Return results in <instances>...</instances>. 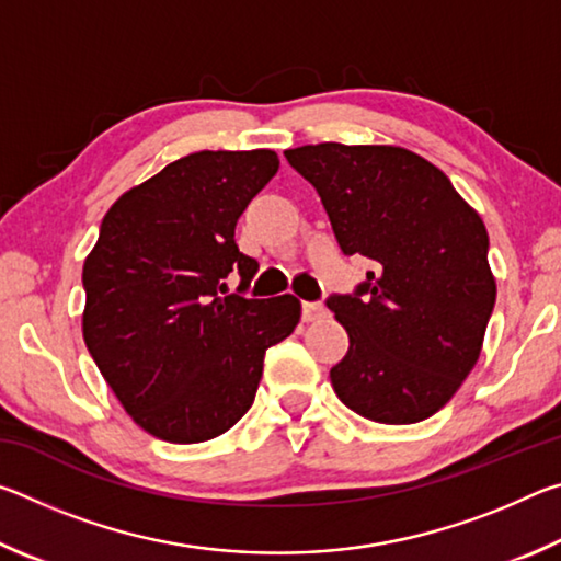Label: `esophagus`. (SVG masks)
Returning <instances> with one entry per match:
<instances>
[{"mask_svg":"<svg viewBox=\"0 0 561 561\" xmlns=\"http://www.w3.org/2000/svg\"><path fill=\"white\" fill-rule=\"evenodd\" d=\"M324 314H327V309H324V304H321V301H304L301 304V319L304 321H317Z\"/></svg>","mask_w":561,"mask_h":561,"instance_id":"obj_1","label":"esophagus"}]
</instances>
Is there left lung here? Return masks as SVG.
<instances>
[{"label": "left lung", "mask_w": 561, "mask_h": 561, "mask_svg": "<svg viewBox=\"0 0 561 561\" xmlns=\"http://www.w3.org/2000/svg\"><path fill=\"white\" fill-rule=\"evenodd\" d=\"M284 156L317 187L341 252L374 264L354 294L327 299L348 334L331 386L368 421H425L472 371L495 307L485 225L443 170L405 148L319 144Z\"/></svg>", "instance_id": "left-lung-1"}]
</instances>
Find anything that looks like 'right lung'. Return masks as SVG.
I'll use <instances>...</instances> for the list:
<instances>
[{
  "instance_id": "1",
  "label": "right lung",
  "mask_w": 561,
  "mask_h": 561,
  "mask_svg": "<svg viewBox=\"0 0 561 561\" xmlns=\"http://www.w3.org/2000/svg\"><path fill=\"white\" fill-rule=\"evenodd\" d=\"M279 170L274 150H201L111 205L83 262V341L126 413L168 443H203L250 411L264 354L299 324L291 294L247 299L257 260L234 242ZM230 273L241 277L226 289Z\"/></svg>"
}]
</instances>
